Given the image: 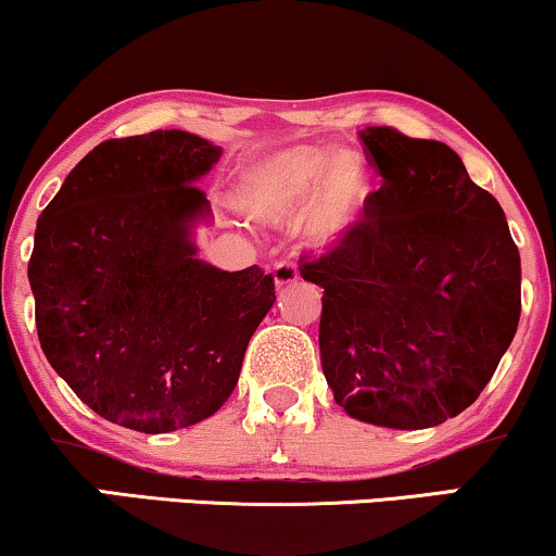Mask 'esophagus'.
Listing matches in <instances>:
<instances>
[{
    "label": "esophagus",
    "instance_id": "esophagus-1",
    "mask_svg": "<svg viewBox=\"0 0 556 556\" xmlns=\"http://www.w3.org/2000/svg\"><path fill=\"white\" fill-rule=\"evenodd\" d=\"M298 277H300L298 264L290 262V258H285V262L274 264V282H277L279 290H282V287H287V285L298 282Z\"/></svg>",
    "mask_w": 556,
    "mask_h": 556
}]
</instances>
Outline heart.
Segmentation results:
<instances>
[{"instance_id":"obj_1","label":"heart","mask_w":556,"mask_h":556,"mask_svg":"<svg viewBox=\"0 0 556 556\" xmlns=\"http://www.w3.org/2000/svg\"><path fill=\"white\" fill-rule=\"evenodd\" d=\"M305 236L333 243L359 226L367 207V177L359 161L318 149L271 153L243 172L238 202L256 220H285L305 205Z\"/></svg>"}]
</instances>
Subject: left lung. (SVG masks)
Returning a JSON list of instances; mask_svg holds the SVG:
<instances>
[{
  "label": "left lung",
  "mask_w": 556,
  "mask_h": 556,
  "mask_svg": "<svg viewBox=\"0 0 556 556\" xmlns=\"http://www.w3.org/2000/svg\"><path fill=\"white\" fill-rule=\"evenodd\" d=\"M362 146L382 187L359 226L300 256L323 287V375L351 418L431 428L480 397L510 346L521 256L446 143L377 125Z\"/></svg>",
  "instance_id": "8db88e82"
}]
</instances>
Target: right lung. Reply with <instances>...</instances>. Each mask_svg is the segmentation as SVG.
Returning a JSON list of instances; mask_svg holds the SVG:
<instances>
[{
    "label": "right lung",
    "mask_w": 556,
    "mask_h": 556,
    "mask_svg": "<svg viewBox=\"0 0 556 556\" xmlns=\"http://www.w3.org/2000/svg\"><path fill=\"white\" fill-rule=\"evenodd\" d=\"M220 149L185 130L112 138L40 213L27 277L51 367L97 416L168 433L220 410L245 346L277 300L262 266L194 258L192 185Z\"/></svg>",
    "instance_id": "right-lung-1"
}]
</instances>
